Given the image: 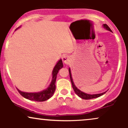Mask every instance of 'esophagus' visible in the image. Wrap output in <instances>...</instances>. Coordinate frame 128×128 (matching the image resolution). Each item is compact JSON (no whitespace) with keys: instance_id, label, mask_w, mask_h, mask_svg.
Listing matches in <instances>:
<instances>
[{"instance_id":"obj_1","label":"esophagus","mask_w":128,"mask_h":128,"mask_svg":"<svg viewBox=\"0 0 128 128\" xmlns=\"http://www.w3.org/2000/svg\"><path fill=\"white\" fill-rule=\"evenodd\" d=\"M62 60L64 64H70V61H71V58H70V57L69 56H64L62 57Z\"/></svg>"}]
</instances>
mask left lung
I'll use <instances>...</instances> for the list:
<instances>
[{
  "label": "left lung",
  "instance_id": "8db88e82",
  "mask_svg": "<svg viewBox=\"0 0 128 128\" xmlns=\"http://www.w3.org/2000/svg\"><path fill=\"white\" fill-rule=\"evenodd\" d=\"M103 27L104 28H105V29H106L107 30H109L110 32H112V30H111V29L110 28L109 26H108L107 24H103ZM68 71H69V74H70V80H71V82L72 84V86H73V88L74 90V92L78 96L79 98H82L83 99H94V98H99V97L102 96L104 95V94L106 92H103L102 93H99V94H87L86 93V92H82L80 91V90L78 88L76 87L75 85H74V82H73V78H72V73H71V70H70V68H68Z\"/></svg>",
  "mask_w": 128,
  "mask_h": 128
}]
</instances>
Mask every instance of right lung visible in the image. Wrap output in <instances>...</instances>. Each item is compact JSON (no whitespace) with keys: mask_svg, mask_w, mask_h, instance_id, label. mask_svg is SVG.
Instances as JSON below:
<instances>
[{"mask_svg":"<svg viewBox=\"0 0 128 128\" xmlns=\"http://www.w3.org/2000/svg\"><path fill=\"white\" fill-rule=\"evenodd\" d=\"M18 28H17L16 30ZM63 67V63L62 60L60 59L58 62H56V65L54 67V69L52 70V78L51 80L49 86H48L46 89L44 90L41 91L39 92H22L20 90H18V92H20V94L22 96L24 97L26 99L30 100L36 101V102H42V101H45L48 100L54 95V92H55L56 86H55V82L56 79L57 74H58V72L61 68Z\"/></svg>","mask_w":128,"mask_h":128,"instance_id":"add662e5","label":"right lung"}]
</instances>
